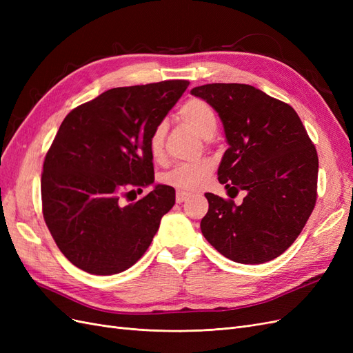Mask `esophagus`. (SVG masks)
I'll return each instance as SVG.
<instances>
[{
    "mask_svg": "<svg viewBox=\"0 0 353 353\" xmlns=\"http://www.w3.org/2000/svg\"><path fill=\"white\" fill-rule=\"evenodd\" d=\"M190 197H191V194H190V193H185V191H176V196H175L176 203L187 201Z\"/></svg>",
    "mask_w": 353,
    "mask_h": 353,
    "instance_id": "34e87169",
    "label": "esophagus"
}]
</instances>
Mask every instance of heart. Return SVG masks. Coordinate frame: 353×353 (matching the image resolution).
<instances>
[{"label": "heart", "mask_w": 353, "mask_h": 353, "mask_svg": "<svg viewBox=\"0 0 353 353\" xmlns=\"http://www.w3.org/2000/svg\"><path fill=\"white\" fill-rule=\"evenodd\" d=\"M179 117L187 125L208 140L213 137L218 130V117L212 105L201 99H191L185 101L179 109ZM166 123L160 122L148 138V150L154 159H159L163 152ZM213 170V162L208 159L199 162L181 163L170 169L163 176V181L174 188L184 191H196L206 184V181Z\"/></svg>", "instance_id": "1"}]
</instances>
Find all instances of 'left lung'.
<instances>
[{
	"label": "left lung",
	"instance_id": "8db88e82",
	"mask_svg": "<svg viewBox=\"0 0 353 353\" xmlns=\"http://www.w3.org/2000/svg\"><path fill=\"white\" fill-rule=\"evenodd\" d=\"M219 116L228 143L218 179L244 190L241 205L206 193L200 228L225 258L263 263L294 243L316 200L318 156L292 105L245 83H208L191 90Z\"/></svg>",
	"mask_w": 353,
	"mask_h": 353
}]
</instances>
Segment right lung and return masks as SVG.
<instances>
[{
  "label": "right lung",
  "instance_id": "obj_1",
  "mask_svg": "<svg viewBox=\"0 0 353 353\" xmlns=\"http://www.w3.org/2000/svg\"><path fill=\"white\" fill-rule=\"evenodd\" d=\"M188 81L112 88L73 109L44 160L42 213L60 252L94 275L119 274L141 258L175 205V190L154 183L148 138Z\"/></svg>",
  "mask_w": 353,
  "mask_h": 353
}]
</instances>
